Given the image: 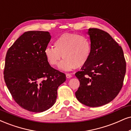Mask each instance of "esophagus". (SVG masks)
I'll list each match as a JSON object with an SVG mask.
<instances>
[{"mask_svg": "<svg viewBox=\"0 0 131 131\" xmlns=\"http://www.w3.org/2000/svg\"><path fill=\"white\" fill-rule=\"evenodd\" d=\"M66 77L67 79H70L71 77H72V75L71 74H66Z\"/></svg>", "mask_w": 131, "mask_h": 131, "instance_id": "obj_1", "label": "esophagus"}]
</instances>
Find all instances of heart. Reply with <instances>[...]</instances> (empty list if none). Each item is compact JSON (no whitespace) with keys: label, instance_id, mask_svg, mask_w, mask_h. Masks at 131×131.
Wrapping results in <instances>:
<instances>
[{"label":"heart","instance_id":"obj_1","mask_svg":"<svg viewBox=\"0 0 131 131\" xmlns=\"http://www.w3.org/2000/svg\"><path fill=\"white\" fill-rule=\"evenodd\" d=\"M54 47L48 46L44 54L51 66L59 63V69L69 71L75 68H80L88 62L91 54V43L86 36L76 33H64L56 39Z\"/></svg>","mask_w":131,"mask_h":131}]
</instances>
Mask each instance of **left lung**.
Segmentation results:
<instances>
[{"mask_svg": "<svg viewBox=\"0 0 131 131\" xmlns=\"http://www.w3.org/2000/svg\"><path fill=\"white\" fill-rule=\"evenodd\" d=\"M91 43L88 62L75 75L80 82L75 97L81 103L99 107L113 100L123 86L126 61L123 49L108 33L89 28Z\"/></svg>", "mask_w": 131, "mask_h": 131, "instance_id": "left-lung-1", "label": "left lung"}]
</instances>
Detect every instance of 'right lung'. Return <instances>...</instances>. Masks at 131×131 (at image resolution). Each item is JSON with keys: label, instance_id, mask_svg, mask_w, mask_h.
<instances>
[{"label": "right lung", "instance_id": "right-lung-1", "mask_svg": "<svg viewBox=\"0 0 131 131\" xmlns=\"http://www.w3.org/2000/svg\"><path fill=\"white\" fill-rule=\"evenodd\" d=\"M51 38L48 31H27L6 52V86L15 102L30 112H43L52 107L58 88L66 80L65 74L51 67L45 56Z\"/></svg>", "mask_w": 131, "mask_h": 131}]
</instances>
